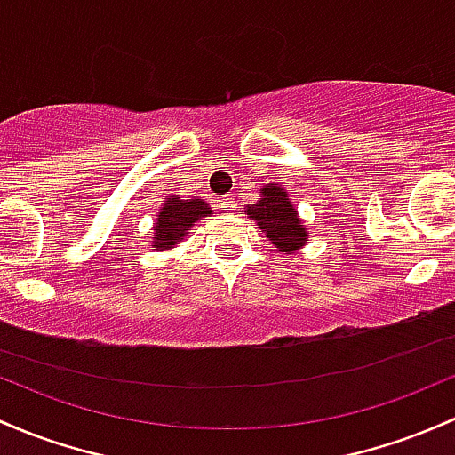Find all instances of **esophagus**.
<instances>
[{
    "mask_svg": "<svg viewBox=\"0 0 455 455\" xmlns=\"http://www.w3.org/2000/svg\"><path fill=\"white\" fill-rule=\"evenodd\" d=\"M218 203H220V207L224 209V212H235V207H237V204H235V198H233L231 194L222 196V198H220Z\"/></svg>",
    "mask_w": 455,
    "mask_h": 455,
    "instance_id": "1",
    "label": "esophagus"
}]
</instances>
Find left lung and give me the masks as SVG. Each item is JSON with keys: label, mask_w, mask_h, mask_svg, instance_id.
<instances>
[{"label": "left lung", "mask_w": 455, "mask_h": 455, "mask_svg": "<svg viewBox=\"0 0 455 455\" xmlns=\"http://www.w3.org/2000/svg\"><path fill=\"white\" fill-rule=\"evenodd\" d=\"M248 218L283 255L299 252L309 243V231L290 200L288 189L279 183H267L259 189V200L243 207Z\"/></svg>", "instance_id": "left-lung-1"}]
</instances>
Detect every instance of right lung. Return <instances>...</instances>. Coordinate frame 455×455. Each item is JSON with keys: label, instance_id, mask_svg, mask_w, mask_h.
<instances>
[{"label": "right lung", "instance_id": "right-lung-1", "mask_svg": "<svg viewBox=\"0 0 455 455\" xmlns=\"http://www.w3.org/2000/svg\"><path fill=\"white\" fill-rule=\"evenodd\" d=\"M213 209L203 198L183 200L179 194L165 196L161 209L156 212L155 227H152V251H172L189 235L191 227L203 218L212 215Z\"/></svg>", "mask_w": 455, "mask_h": 455}]
</instances>
